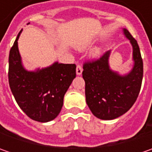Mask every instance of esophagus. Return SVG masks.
Returning a JSON list of instances; mask_svg holds the SVG:
<instances>
[{
  "instance_id": "34e87169",
  "label": "esophagus",
  "mask_w": 152,
  "mask_h": 152,
  "mask_svg": "<svg viewBox=\"0 0 152 152\" xmlns=\"http://www.w3.org/2000/svg\"><path fill=\"white\" fill-rule=\"evenodd\" d=\"M82 72H83V68L80 65H78L77 67H76V74L77 75H81L82 74Z\"/></svg>"
}]
</instances>
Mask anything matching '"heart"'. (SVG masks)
Listing matches in <instances>:
<instances>
[{
    "label": "heart",
    "instance_id": "heart-1",
    "mask_svg": "<svg viewBox=\"0 0 152 152\" xmlns=\"http://www.w3.org/2000/svg\"><path fill=\"white\" fill-rule=\"evenodd\" d=\"M90 45H91L90 42H85V43L79 44V45H78V48L80 49V50H85V49H86ZM101 55H102V50L99 49V48H97V49H96V50L93 51V53H92V57H93V58H97V57H99Z\"/></svg>",
    "mask_w": 152,
    "mask_h": 152
}]
</instances>
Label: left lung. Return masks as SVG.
Wrapping results in <instances>:
<instances>
[{"label": "left lung", "instance_id": "8db88e82", "mask_svg": "<svg viewBox=\"0 0 152 152\" xmlns=\"http://www.w3.org/2000/svg\"><path fill=\"white\" fill-rule=\"evenodd\" d=\"M126 38L133 48L134 65L125 74L114 71L109 64L111 50L97 61L84 65L86 103L94 116L102 120H113L127 113L134 105L143 79V61L135 39L126 28Z\"/></svg>", "mask_w": 152, "mask_h": 152}]
</instances>
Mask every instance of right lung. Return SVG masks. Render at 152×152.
<instances>
[{
  "mask_svg": "<svg viewBox=\"0 0 152 152\" xmlns=\"http://www.w3.org/2000/svg\"><path fill=\"white\" fill-rule=\"evenodd\" d=\"M22 31L23 29L9 53L10 89L18 105L28 118L47 123L60 113L64 95L76 77V65L55 61L41 69L27 70L18 45Z\"/></svg>",
  "mask_w": 152,
  "mask_h": 152,
  "instance_id": "right-lung-1",
  "label": "right lung"
}]
</instances>
